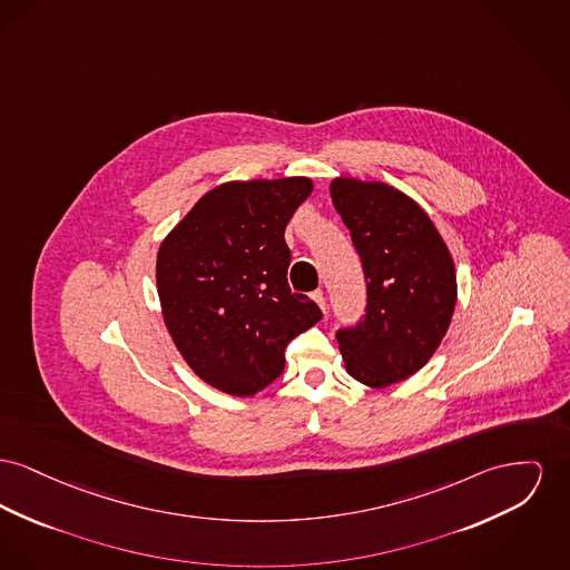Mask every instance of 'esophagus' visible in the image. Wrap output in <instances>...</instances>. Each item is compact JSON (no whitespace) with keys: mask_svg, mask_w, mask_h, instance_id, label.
<instances>
[{"mask_svg":"<svg viewBox=\"0 0 570 570\" xmlns=\"http://www.w3.org/2000/svg\"><path fill=\"white\" fill-rule=\"evenodd\" d=\"M312 299H314V302L318 303V307H321V309H323V312H325V307H327V297H325V293H323V291H321V288H318V291H314V293H312Z\"/></svg>","mask_w":570,"mask_h":570,"instance_id":"obj_1","label":"esophagus"}]
</instances>
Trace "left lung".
Masks as SVG:
<instances>
[{"instance_id": "1", "label": "left lung", "mask_w": 570, "mask_h": 570, "mask_svg": "<svg viewBox=\"0 0 570 570\" xmlns=\"http://www.w3.org/2000/svg\"><path fill=\"white\" fill-rule=\"evenodd\" d=\"M368 282L357 327L337 332L346 372L390 387L435 355L456 307V267L429 213L401 189L353 176L330 183Z\"/></svg>"}]
</instances>
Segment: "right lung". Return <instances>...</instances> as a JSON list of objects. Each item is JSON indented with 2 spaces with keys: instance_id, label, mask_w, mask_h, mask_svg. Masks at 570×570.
I'll return each mask as SVG.
<instances>
[{
  "instance_id": "obj_1",
  "label": "right lung",
  "mask_w": 570,
  "mask_h": 570,
  "mask_svg": "<svg viewBox=\"0 0 570 570\" xmlns=\"http://www.w3.org/2000/svg\"><path fill=\"white\" fill-rule=\"evenodd\" d=\"M312 189L307 176L222 183L159 245L157 293L171 342L224 394L265 390L284 370L286 344L323 316L286 277L284 230Z\"/></svg>"
}]
</instances>
